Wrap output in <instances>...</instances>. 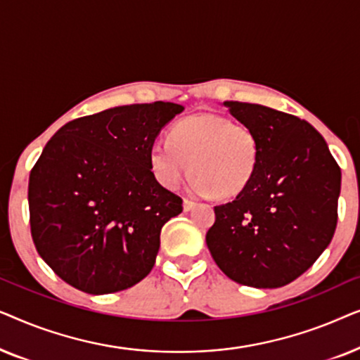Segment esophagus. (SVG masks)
Listing matches in <instances>:
<instances>
[{"label": "esophagus", "mask_w": 360, "mask_h": 360, "mask_svg": "<svg viewBox=\"0 0 360 360\" xmlns=\"http://www.w3.org/2000/svg\"><path fill=\"white\" fill-rule=\"evenodd\" d=\"M196 206V203L193 200H190V198H184V210L185 211H191Z\"/></svg>", "instance_id": "1"}]
</instances>
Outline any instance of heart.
Wrapping results in <instances>:
<instances>
[{
    "label": "heart",
    "instance_id": "1",
    "mask_svg": "<svg viewBox=\"0 0 360 360\" xmlns=\"http://www.w3.org/2000/svg\"><path fill=\"white\" fill-rule=\"evenodd\" d=\"M260 155L259 137L250 127L216 112H201L176 122L170 139L150 147V167L165 188L184 184L193 167L196 193L236 196L254 179Z\"/></svg>",
    "mask_w": 360,
    "mask_h": 360
}]
</instances>
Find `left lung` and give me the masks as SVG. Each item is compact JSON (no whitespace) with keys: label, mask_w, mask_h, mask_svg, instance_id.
<instances>
[{"label":"left lung","mask_w":360,"mask_h":360,"mask_svg":"<svg viewBox=\"0 0 360 360\" xmlns=\"http://www.w3.org/2000/svg\"><path fill=\"white\" fill-rule=\"evenodd\" d=\"M223 105L257 134L260 155L245 190L214 206L206 244L234 282L283 287L307 272L331 243L341 169L309 122L254 103Z\"/></svg>","instance_id":"left-lung-1"}]
</instances>
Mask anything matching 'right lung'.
Instances as JSON below:
<instances>
[{
    "mask_svg": "<svg viewBox=\"0 0 360 360\" xmlns=\"http://www.w3.org/2000/svg\"><path fill=\"white\" fill-rule=\"evenodd\" d=\"M185 108L116 106L62 126L29 175L36 249L72 287L90 295L131 288L147 277L160 231L181 198L150 169V147Z\"/></svg>",
    "mask_w": 360,
    "mask_h": 360,
    "instance_id": "1",
    "label": "right lung"
}]
</instances>
